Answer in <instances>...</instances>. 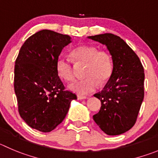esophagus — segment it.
<instances>
[{"mask_svg":"<svg viewBox=\"0 0 158 158\" xmlns=\"http://www.w3.org/2000/svg\"><path fill=\"white\" fill-rule=\"evenodd\" d=\"M77 98H78V100H84V99H86V98H87V97H86V96L78 95Z\"/></svg>","mask_w":158,"mask_h":158,"instance_id":"esophagus-1","label":"esophagus"}]
</instances>
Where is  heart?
<instances>
[{
    "instance_id": "obj_1",
    "label": "heart",
    "mask_w": 158,
    "mask_h": 158,
    "mask_svg": "<svg viewBox=\"0 0 158 158\" xmlns=\"http://www.w3.org/2000/svg\"><path fill=\"white\" fill-rule=\"evenodd\" d=\"M72 56L78 64H86L85 77L69 84V88L76 94L86 95L94 92L99 86V82L104 83L112 72L111 56L105 50H98L94 46L82 45L72 51ZM57 73L63 79H74V69L71 61L65 56H60L57 61Z\"/></svg>"
}]
</instances>
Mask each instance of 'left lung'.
<instances>
[{"label": "left lung", "mask_w": 158, "mask_h": 158, "mask_svg": "<svg viewBox=\"0 0 158 158\" xmlns=\"http://www.w3.org/2000/svg\"><path fill=\"white\" fill-rule=\"evenodd\" d=\"M107 47L113 69L101 92L94 94L101 101L93 116L101 130L120 135L135 125L144 97V70L139 57L122 39L111 33L88 36Z\"/></svg>", "instance_id": "1"}]
</instances>
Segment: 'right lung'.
<instances>
[{"label":"right lung","mask_w":158,"mask_h":158,"mask_svg":"<svg viewBox=\"0 0 158 158\" xmlns=\"http://www.w3.org/2000/svg\"><path fill=\"white\" fill-rule=\"evenodd\" d=\"M71 37L44 29L28 38L15 65L14 88L19 112L32 129L49 132L65 118L75 94L66 90L57 61Z\"/></svg>","instance_id":"obj_1"}]
</instances>
